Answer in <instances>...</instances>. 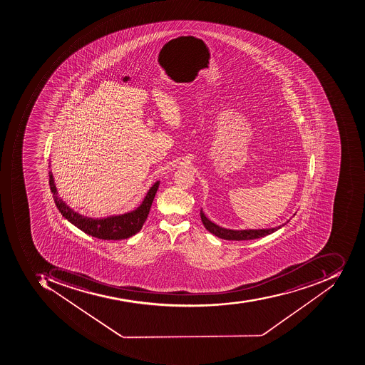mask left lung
I'll return each mask as SVG.
<instances>
[{
	"instance_id": "8db88e82",
	"label": "left lung",
	"mask_w": 365,
	"mask_h": 365,
	"mask_svg": "<svg viewBox=\"0 0 365 365\" xmlns=\"http://www.w3.org/2000/svg\"><path fill=\"white\" fill-rule=\"evenodd\" d=\"M201 214V220L203 222V225L207 231L211 232L215 237L220 239L229 240V241H247V240L259 239V237H267L269 234L274 233L277 230L284 227L285 224H282L279 227H272V229H262V230H230L224 229V227H219L217 224L210 221L205 217L203 211L200 212Z\"/></svg>"
}]
</instances>
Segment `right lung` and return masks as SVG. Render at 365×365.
<instances>
[{
  "mask_svg": "<svg viewBox=\"0 0 365 365\" xmlns=\"http://www.w3.org/2000/svg\"><path fill=\"white\" fill-rule=\"evenodd\" d=\"M48 182H50L51 192L53 193L56 207L68 222L91 237L101 240H113V241L128 239L140 232L148 217L154 196L160 185V181H156L144 196L140 206L133 211L102 217V219H93V217H84L82 214L71 209L70 206L66 205V202L61 199L58 195V190L54 184L52 172H48Z\"/></svg>",
  "mask_w": 365,
  "mask_h": 365,
  "instance_id": "1",
  "label": "right lung"
}]
</instances>
